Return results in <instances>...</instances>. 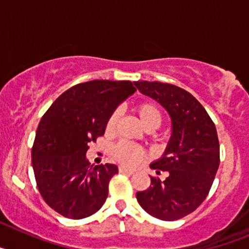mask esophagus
<instances>
[{
	"label": "esophagus",
	"instance_id": "1",
	"mask_svg": "<svg viewBox=\"0 0 249 249\" xmlns=\"http://www.w3.org/2000/svg\"><path fill=\"white\" fill-rule=\"evenodd\" d=\"M118 171H120V173H126V175H133V173H135L133 169L127 168V167H123V166H120Z\"/></svg>",
	"mask_w": 249,
	"mask_h": 249
}]
</instances>
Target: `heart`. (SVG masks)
<instances>
[{"label": "heart", "mask_w": 249, "mask_h": 249, "mask_svg": "<svg viewBox=\"0 0 249 249\" xmlns=\"http://www.w3.org/2000/svg\"><path fill=\"white\" fill-rule=\"evenodd\" d=\"M135 111L140 117V121L142 122L144 128L147 127H155L157 128L160 126L162 116H160V111L155 103L152 102H140L135 106ZM118 121V112L114 111L109 114L108 120L106 122V129L108 132L113 131ZM113 157L121 162L122 164L126 166H137L140 164L144 158V152L142 148L135 146V144L127 143V142H122L118 143L117 146H114Z\"/></svg>", "instance_id": "heart-1"}]
</instances>
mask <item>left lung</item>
Returning a JSON list of instances; mask_svg holds the SVG:
<instances>
[{"mask_svg":"<svg viewBox=\"0 0 249 249\" xmlns=\"http://www.w3.org/2000/svg\"><path fill=\"white\" fill-rule=\"evenodd\" d=\"M141 93L157 101L172 122V133L162 157L151 163L164 181L151 177V186L137 192L140 206L162 221L190 214L204 201L219 166L215 126L203 106L190 92L162 82L136 81Z\"/></svg>","mask_w":249,"mask_h":249,"instance_id":"1","label":"left lung"}]
</instances>
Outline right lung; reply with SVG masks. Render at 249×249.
I'll use <instances>...</instances> for the list:
<instances>
[{
	"label": "right lung",
	"instance_id": "obj_1",
	"mask_svg": "<svg viewBox=\"0 0 249 249\" xmlns=\"http://www.w3.org/2000/svg\"><path fill=\"white\" fill-rule=\"evenodd\" d=\"M136 92L129 81L93 80L63 92L41 118L32 147V167L46 203L72 219L97 212L108 195L116 164L94 166L89 143L105 135L106 122Z\"/></svg>",
	"mask_w": 249,
	"mask_h": 249
}]
</instances>
